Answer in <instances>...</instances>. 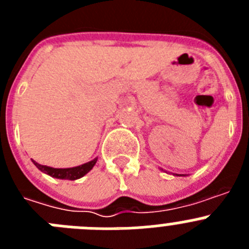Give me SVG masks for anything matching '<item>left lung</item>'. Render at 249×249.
<instances>
[{
  "mask_svg": "<svg viewBox=\"0 0 249 249\" xmlns=\"http://www.w3.org/2000/svg\"><path fill=\"white\" fill-rule=\"evenodd\" d=\"M176 176H178V175H176ZM179 176H181V175H179Z\"/></svg>",
  "mask_w": 249,
  "mask_h": 249,
  "instance_id": "obj_1",
  "label": "left lung"
}]
</instances>
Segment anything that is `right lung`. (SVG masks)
<instances>
[{
    "mask_svg": "<svg viewBox=\"0 0 249 249\" xmlns=\"http://www.w3.org/2000/svg\"><path fill=\"white\" fill-rule=\"evenodd\" d=\"M32 162H34V164L39 169V171H42L46 175L51 176V177L59 178V179H70V181H74V179H78V178L87 175V173L93 168L94 164H96L97 158H94V160H89V162H87V163L85 164H81V166L72 167V168H52V167L42 166V164L37 163L36 160H32Z\"/></svg>",
    "mask_w": 249,
    "mask_h": 249,
    "instance_id": "1",
    "label": "right lung"
}]
</instances>
